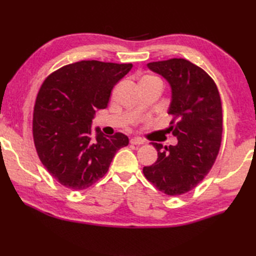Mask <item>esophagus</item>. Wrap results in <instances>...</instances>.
<instances>
[{
    "label": "esophagus",
    "mask_w": 256,
    "mask_h": 256,
    "mask_svg": "<svg viewBox=\"0 0 256 256\" xmlns=\"http://www.w3.org/2000/svg\"><path fill=\"white\" fill-rule=\"evenodd\" d=\"M130 143L133 145H142V144H144V140L140 138H133L130 140Z\"/></svg>",
    "instance_id": "obj_1"
}]
</instances>
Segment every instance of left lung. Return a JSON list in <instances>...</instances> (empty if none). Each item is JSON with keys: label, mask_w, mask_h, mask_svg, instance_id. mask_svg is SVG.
Masks as SVG:
<instances>
[{"label": "left lung", "mask_w": 256, "mask_h": 256, "mask_svg": "<svg viewBox=\"0 0 256 256\" xmlns=\"http://www.w3.org/2000/svg\"><path fill=\"white\" fill-rule=\"evenodd\" d=\"M172 88L168 131L178 143L152 142L157 160L143 168L144 176L168 196L188 192L214 166L222 138V106L218 88L204 69L182 58L148 64Z\"/></svg>", "instance_id": "obj_1"}]
</instances>
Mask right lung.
<instances>
[{
	"mask_svg": "<svg viewBox=\"0 0 256 256\" xmlns=\"http://www.w3.org/2000/svg\"><path fill=\"white\" fill-rule=\"evenodd\" d=\"M132 64L82 60L48 76L36 98L32 138L48 172L72 190L90 187L108 170L116 152L128 144L123 133L91 135L96 110L106 108L113 86Z\"/></svg>",
	"mask_w": 256,
	"mask_h": 256,
	"instance_id": "obj_1",
	"label": "right lung"
}]
</instances>
